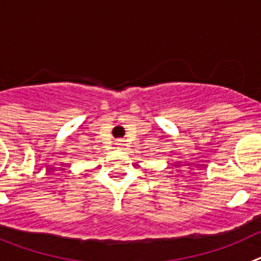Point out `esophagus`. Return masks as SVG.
<instances>
[{"mask_svg": "<svg viewBox=\"0 0 261 261\" xmlns=\"http://www.w3.org/2000/svg\"><path fill=\"white\" fill-rule=\"evenodd\" d=\"M117 144H118V145H122V143H121V140H118V142H117Z\"/></svg>", "mask_w": 261, "mask_h": 261, "instance_id": "34e87169", "label": "esophagus"}]
</instances>
